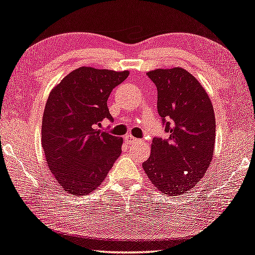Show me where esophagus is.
Instances as JSON below:
<instances>
[{"instance_id": "obj_1", "label": "esophagus", "mask_w": 255, "mask_h": 255, "mask_svg": "<svg viewBox=\"0 0 255 255\" xmlns=\"http://www.w3.org/2000/svg\"><path fill=\"white\" fill-rule=\"evenodd\" d=\"M125 142H126L128 145H132L134 143H138V142H141V140L135 139L134 137H132V135L128 134V135H126V137H125Z\"/></svg>"}]
</instances>
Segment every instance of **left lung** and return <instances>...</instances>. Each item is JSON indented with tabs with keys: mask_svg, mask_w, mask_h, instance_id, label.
<instances>
[{
	"mask_svg": "<svg viewBox=\"0 0 255 255\" xmlns=\"http://www.w3.org/2000/svg\"><path fill=\"white\" fill-rule=\"evenodd\" d=\"M157 89V112L168 139L152 140L151 155L142 164L159 191L176 197L199 183L212 162L215 115L209 94L186 69L146 73Z\"/></svg>",
	"mask_w": 255,
	"mask_h": 255,
	"instance_id": "obj_1",
	"label": "left lung"
}]
</instances>
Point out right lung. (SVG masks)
I'll use <instances>...</instances> for the list:
<instances>
[{"instance_id":"right-lung-1","label":"right lung","mask_w":255,"mask_h":255,"mask_svg":"<svg viewBox=\"0 0 255 255\" xmlns=\"http://www.w3.org/2000/svg\"><path fill=\"white\" fill-rule=\"evenodd\" d=\"M128 75V70L82 66L49 94L41 142L53 177L70 194L96 190L121 155L123 138L100 131L97 126L104 118L112 121L106 102Z\"/></svg>"}]
</instances>
